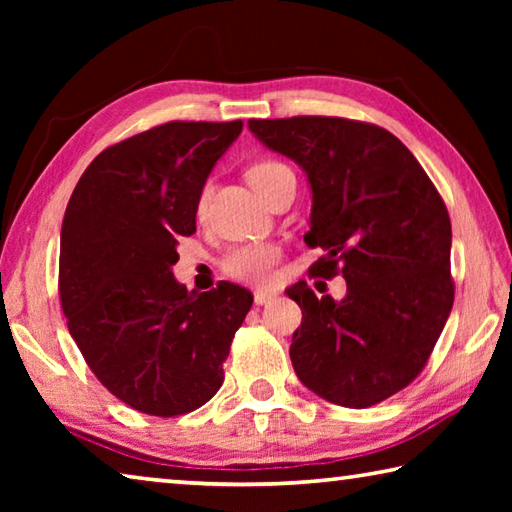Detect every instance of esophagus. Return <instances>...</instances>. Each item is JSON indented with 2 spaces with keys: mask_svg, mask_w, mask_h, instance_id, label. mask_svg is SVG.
I'll use <instances>...</instances> for the list:
<instances>
[{
  "mask_svg": "<svg viewBox=\"0 0 512 512\" xmlns=\"http://www.w3.org/2000/svg\"><path fill=\"white\" fill-rule=\"evenodd\" d=\"M273 298H275V293H273V291H266V289H257V291L253 293V300H255L257 307L266 305V302H271Z\"/></svg>",
  "mask_w": 512,
  "mask_h": 512,
  "instance_id": "esophagus-1",
  "label": "esophagus"
}]
</instances>
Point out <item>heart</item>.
<instances>
[{"instance_id": "obj_1", "label": "heart", "mask_w": 512, "mask_h": 512, "mask_svg": "<svg viewBox=\"0 0 512 512\" xmlns=\"http://www.w3.org/2000/svg\"><path fill=\"white\" fill-rule=\"evenodd\" d=\"M293 176V171L287 164L277 160H257L248 167L246 178L248 183L255 187V192L266 198L273 192L275 185H280L282 180ZM212 185L207 183L196 201V214L198 219H203L207 212V203H210ZM282 259L280 246L268 244V241H257V244H244L232 248L228 255L221 259V271L232 277V280L246 282V284H268L275 275V266Z\"/></svg>"}]
</instances>
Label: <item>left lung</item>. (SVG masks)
I'll return each mask as SVG.
<instances>
[{
  "instance_id": "left-lung-1",
  "label": "left lung",
  "mask_w": 512,
  "mask_h": 512,
  "mask_svg": "<svg viewBox=\"0 0 512 512\" xmlns=\"http://www.w3.org/2000/svg\"><path fill=\"white\" fill-rule=\"evenodd\" d=\"M268 149L305 169L314 207L305 235L325 255L318 277L343 275L341 302L305 280L287 289L302 309L291 363L309 391L368 409L420 375L454 305L452 223L443 196L386 128L343 117L250 119Z\"/></svg>"
}]
</instances>
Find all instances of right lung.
<instances>
[{
    "mask_svg": "<svg viewBox=\"0 0 512 512\" xmlns=\"http://www.w3.org/2000/svg\"><path fill=\"white\" fill-rule=\"evenodd\" d=\"M244 121H167L103 149L69 198L58 296L72 339L131 409L176 418L212 400L253 305L244 287L196 293L176 282L178 239Z\"/></svg>",
    "mask_w": 512,
    "mask_h": 512,
    "instance_id": "obj_1",
    "label": "right lung"
}]
</instances>
